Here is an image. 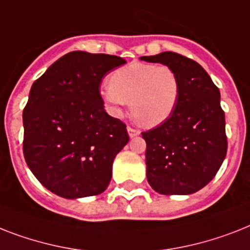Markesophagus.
Returning <instances> with one entry per match:
<instances>
[{
    "label": "esophagus",
    "instance_id": "1",
    "mask_svg": "<svg viewBox=\"0 0 250 250\" xmlns=\"http://www.w3.org/2000/svg\"><path fill=\"white\" fill-rule=\"evenodd\" d=\"M127 131H128V135H129V137H131V139H133V137H136V136L140 135L139 129L132 128V127H127Z\"/></svg>",
    "mask_w": 250,
    "mask_h": 250
}]
</instances>
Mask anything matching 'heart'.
Returning <instances> with one entry per match:
<instances>
[{
  "instance_id": "b5f03b06",
  "label": "heart",
  "mask_w": 250,
  "mask_h": 250,
  "mask_svg": "<svg viewBox=\"0 0 250 250\" xmlns=\"http://www.w3.org/2000/svg\"><path fill=\"white\" fill-rule=\"evenodd\" d=\"M180 93L181 83L173 68L132 62L111 74L110 86L101 90V97L111 115L121 117L129 103L144 125L157 127L173 114Z\"/></svg>"
}]
</instances>
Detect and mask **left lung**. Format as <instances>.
<instances>
[{"label":"left lung","instance_id":"left-lung-1","mask_svg":"<svg viewBox=\"0 0 250 250\" xmlns=\"http://www.w3.org/2000/svg\"><path fill=\"white\" fill-rule=\"evenodd\" d=\"M173 68L181 93L173 114L157 128L143 132L146 177L163 195H188L209 184L227 153L220 90L202 65L176 52L140 58Z\"/></svg>","mask_w":250,"mask_h":250}]
</instances>
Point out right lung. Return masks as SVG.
<instances>
[{
	"label": "right lung",
	"mask_w": 250,
	"mask_h": 250,
	"mask_svg": "<svg viewBox=\"0 0 250 250\" xmlns=\"http://www.w3.org/2000/svg\"><path fill=\"white\" fill-rule=\"evenodd\" d=\"M123 64L114 55L73 51L32 84L23 111L24 158L56 195H99L110 184L114 158L129 137L125 123L105 111L100 84Z\"/></svg>",
	"instance_id": "obj_1"
}]
</instances>
